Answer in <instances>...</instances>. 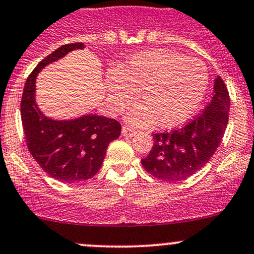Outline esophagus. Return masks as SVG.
Instances as JSON below:
<instances>
[{
    "instance_id": "obj_1",
    "label": "esophagus",
    "mask_w": 254,
    "mask_h": 254,
    "mask_svg": "<svg viewBox=\"0 0 254 254\" xmlns=\"http://www.w3.org/2000/svg\"><path fill=\"white\" fill-rule=\"evenodd\" d=\"M135 130L132 129V127H127V125H124V127H123V130H122V134L124 135V136H127V137H130V136H132V135H135Z\"/></svg>"
}]
</instances>
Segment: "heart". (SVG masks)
Returning a JSON list of instances; mask_svg holds the SVG:
<instances>
[{
  "mask_svg": "<svg viewBox=\"0 0 254 254\" xmlns=\"http://www.w3.org/2000/svg\"><path fill=\"white\" fill-rule=\"evenodd\" d=\"M208 85L204 63L170 50L140 53L123 66L119 75L111 78V97L117 111H122L140 91L143 105L129 113L138 127L157 124L173 127L190 119Z\"/></svg>",
  "mask_w": 254,
  "mask_h": 254,
  "instance_id": "b5f03b06",
  "label": "heart"
}]
</instances>
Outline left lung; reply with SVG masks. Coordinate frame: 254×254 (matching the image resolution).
Wrapping results in <instances>:
<instances>
[{
  "mask_svg": "<svg viewBox=\"0 0 254 254\" xmlns=\"http://www.w3.org/2000/svg\"><path fill=\"white\" fill-rule=\"evenodd\" d=\"M230 111V96L220 76L214 80V93L201 113L185 125L153 134V146L143 168L154 178L181 181L196 174L217 151L225 134Z\"/></svg>",
  "mask_w": 254,
  "mask_h": 254,
  "instance_id": "left-lung-1",
  "label": "left lung"
}]
</instances>
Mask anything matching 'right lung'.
Masks as SVG:
<instances>
[{
    "mask_svg": "<svg viewBox=\"0 0 254 254\" xmlns=\"http://www.w3.org/2000/svg\"><path fill=\"white\" fill-rule=\"evenodd\" d=\"M78 49H84L82 42L63 45L45 57L29 74L20 101L21 124L29 152L45 173L62 183H76L95 176L105 159L107 147L122 131L118 120L107 117L90 114L57 122L46 118L37 108L34 100L37 73Z\"/></svg>",
    "mask_w": 254,
    "mask_h": 254,
    "instance_id": "obj_1",
    "label": "right lung"
}]
</instances>
